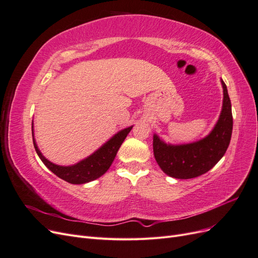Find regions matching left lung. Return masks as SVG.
I'll list each match as a JSON object with an SVG mask.
<instances>
[{
	"mask_svg": "<svg viewBox=\"0 0 258 258\" xmlns=\"http://www.w3.org/2000/svg\"><path fill=\"white\" fill-rule=\"evenodd\" d=\"M222 85L224 100L220 118L205 139L189 144L171 145L154 135L155 159L169 176L186 179L205 174L221 160L227 151L232 134V113L227 87L223 80Z\"/></svg>",
	"mask_w": 258,
	"mask_h": 258,
	"instance_id": "left-lung-1",
	"label": "left lung"
}]
</instances>
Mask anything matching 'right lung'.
Here are the masks:
<instances>
[{"mask_svg":"<svg viewBox=\"0 0 258 258\" xmlns=\"http://www.w3.org/2000/svg\"><path fill=\"white\" fill-rule=\"evenodd\" d=\"M131 129L132 126L117 132L112 139L108 140L104 145L101 146L98 151L90 155L89 157L80 161L79 163H76V165L69 167L54 165V163L46 159L40 152V150H38L34 138L33 145L38 157L41 158V160L44 162V165L47 167L52 173L71 184H85L93 181V179H97L98 177L103 175L106 172L108 168L111 167L112 162L114 161L115 156L117 152H118L120 145L124 141V139H126Z\"/></svg>","mask_w":258,"mask_h":258,"instance_id":"right-lung-1","label":"right lung"}]
</instances>
